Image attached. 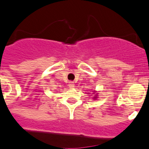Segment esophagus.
Listing matches in <instances>:
<instances>
[{"label": "esophagus", "instance_id": "obj_1", "mask_svg": "<svg viewBox=\"0 0 149 149\" xmlns=\"http://www.w3.org/2000/svg\"><path fill=\"white\" fill-rule=\"evenodd\" d=\"M68 86H69V88H74V83H73V81H70V82H69V84H68Z\"/></svg>", "mask_w": 149, "mask_h": 149}]
</instances>
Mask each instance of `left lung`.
Listing matches in <instances>:
<instances>
[{
	"label": "left lung",
	"instance_id": "left-lung-1",
	"mask_svg": "<svg viewBox=\"0 0 149 149\" xmlns=\"http://www.w3.org/2000/svg\"><path fill=\"white\" fill-rule=\"evenodd\" d=\"M94 98H96V97H94Z\"/></svg>",
	"mask_w": 149,
	"mask_h": 149
}]
</instances>
